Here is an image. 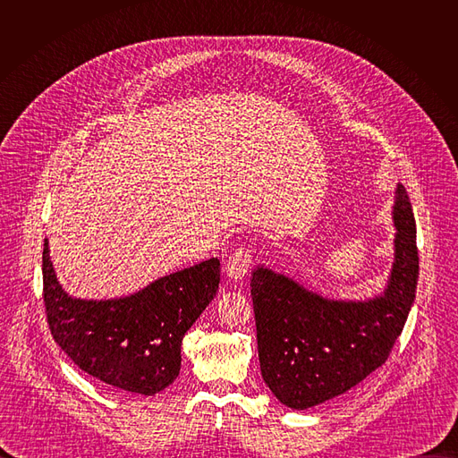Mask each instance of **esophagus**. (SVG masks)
Instances as JSON below:
<instances>
[{"label":"esophagus","instance_id":"1","mask_svg":"<svg viewBox=\"0 0 458 458\" xmlns=\"http://www.w3.org/2000/svg\"><path fill=\"white\" fill-rule=\"evenodd\" d=\"M251 250L248 248H237L226 260L225 274L228 279L241 281L251 268Z\"/></svg>","mask_w":458,"mask_h":458}]
</instances>
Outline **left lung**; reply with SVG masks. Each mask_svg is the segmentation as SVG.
<instances>
[{
  "instance_id": "8db88e82",
  "label": "left lung",
  "mask_w": 458,
  "mask_h": 458,
  "mask_svg": "<svg viewBox=\"0 0 458 458\" xmlns=\"http://www.w3.org/2000/svg\"><path fill=\"white\" fill-rule=\"evenodd\" d=\"M394 265L382 293L364 301L322 297L267 267L251 272L260 373L277 401L308 410L382 366L415 301L419 253L408 191L397 184Z\"/></svg>"
}]
</instances>
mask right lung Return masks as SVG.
<instances>
[{
  "instance_id": "1",
  "label": "right lung",
  "mask_w": 458,
  "mask_h": 458,
  "mask_svg": "<svg viewBox=\"0 0 458 458\" xmlns=\"http://www.w3.org/2000/svg\"><path fill=\"white\" fill-rule=\"evenodd\" d=\"M219 272V259L212 257L132 295L78 299L59 284L45 239L43 301L50 334L85 373L132 394L156 395L177 378L182 337L216 297Z\"/></svg>"
}]
</instances>
